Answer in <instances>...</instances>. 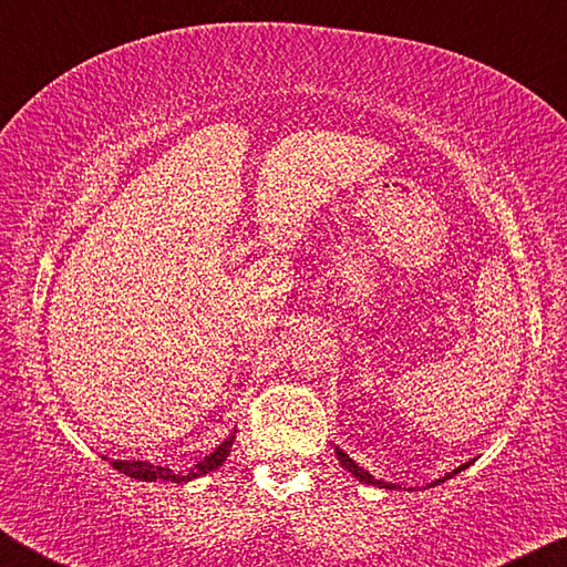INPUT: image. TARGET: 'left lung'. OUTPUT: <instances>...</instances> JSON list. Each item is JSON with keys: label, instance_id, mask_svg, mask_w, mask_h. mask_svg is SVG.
Here are the masks:
<instances>
[{"label": "left lung", "instance_id": "obj_1", "mask_svg": "<svg viewBox=\"0 0 567 567\" xmlns=\"http://www.w3.org/2000/svg\"><path fill=\"white\" fill-rule=\"evenodd\" d=\"M334 455H338V460H340V465L348 470V473H352L354 477L360 480V483H364V485H378V487H388V491H392V487H398V485H392V483H385V480H378V477H372L368 470L364 467H360L358 463H354V460L348 455V453H342L340 447H334ZM470 463H463L460 467H455L453 473H447V475H443L440 480H435V483H430V485H440V483H445V480H450L453 475H457V473H463V470L467 467Z\"/></svg>", "mask_w": 567, "mask_h": 567}]
</instances>
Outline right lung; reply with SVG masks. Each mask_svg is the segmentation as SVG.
<instances>
[{"mask_svg": "<svg viewBox=\"0 0 567 567\" xmlns=\"http://www.w3.org/2000/svg\"><path fill=\"white\" fill-rule=\"evenodd\" d=\"M235 433H237V430H233V433H229V437L225 440V443H219L213 450V453L205 455V460H199L195 467H189L187 473H182V475H177L175 470H169V467L147 463V460H110L107 455H102V457L110 460V465L114 470H120V473L130 475L134 480H145V483H157V480H165V483H189V480L213 473V470H217L219 465L225 463L227 455H229V450H233Z\"/></svg>", "mask_w": 567, "mask_h": 567, "instance_id": "1", "label": "right lung"}]
</instances>
